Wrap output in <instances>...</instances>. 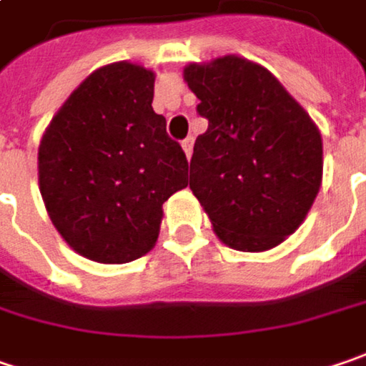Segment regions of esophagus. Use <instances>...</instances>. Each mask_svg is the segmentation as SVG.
<instances>
[{"label": "esophagus", "mask_w": 366, "mask_h": 366, "mask_svg": "<svg viewBox=\"0 0 366 366\" xmlns=\"http://www.w3.org/2000/svg\"><path fill=\"white\" fill-rule=\"evenodd\" d=\"M181 146H183V150H185V156L187 158H192V148H193V137L187 136L183 142H181Z\"/></svg>", "instance_id": "obj_1"}]
</instances>
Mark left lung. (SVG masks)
Here are the masks:
<instances>
[{
	"label": "left lung",
	"instance_id": "8db88e82",
	"mask_svg": "<svg viewBox=\"0 0 366 366\" xmlns=\"http://www.w3.org/2000/svg\"><path fill=\"white\" fill-rule=\"evenodd\" d=\"M183 78L208 119L189 187L214 232L237 251H265L299 229L321 187L317 125L264 65L239 55L189 64Z\"/></svg>",
	"mask_w": 366,
	"mask_h": 366
}]
</instances>
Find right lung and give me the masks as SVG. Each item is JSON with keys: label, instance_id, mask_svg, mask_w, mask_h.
<instances>
[{"label": "right lung", "instance_id": "add662e5", "mask_svg": "<svg viewBox=\"0 0 366 366\" xmlns=\"http://www.w3.org/2000/svg\"><path fill=\"white\" fill-rule=\"evenodd\" d=\"M154 71L99 67L51 119L39 146V189L76 253L127 264L156 245L162 204L187 187L189 162L156 115Z\"/></svg>", "mask_w": 366, "mask_h": 366}]
</instances>
